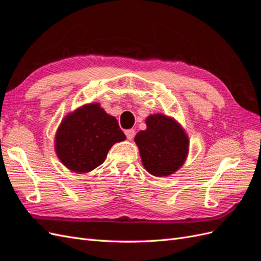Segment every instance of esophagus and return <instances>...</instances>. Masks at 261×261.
<instances>
[{"instance_id":"obj_1","label":"esophagus","mask_w":261,"mask_h":261,"mask_svg":"<svg viewBox=\"0 0 261 261\" xmlns=\"http://www.w3.org/2000/svg\"><path fill=\"white\" fill-rule=\"evenodd\" d=\"M125 135H126V137H127L128 140H132L134 138V136H135V130H134V129L126 130L125 132Z\"/></svg>"}]
</instances>
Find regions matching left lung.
I'll list each match as a JSON object with an SVG mask.
<instances>
[{
	"label": "left lung",
	"mask_w": 261,
	"mask_h": 261,
	"mask_svg": "<svg viewBox=\"0 0 261 261\" xmlns=\"http://www.w3.org/2000/svg\"><path fill=\"white\" fill-rule=\"evenodd\" d=\"M146 125L147 128L134 138L144 168L156 177L174 174L189 152L187 133L174 117L162 113L147 116Z\"/></svg>",
	"instance_id": "obj_1"
}]
</instances>
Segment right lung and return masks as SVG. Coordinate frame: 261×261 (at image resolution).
<instances>
[{
    "label": "right lung",
    "mask_w": 261,
    "mask_h": 261,
    "mask_svg": "<svg viewBox=\"0 0 261 261\" xmlns=\"http://www.w3.org/2000/svg\"><path fill=\"white\" fill-rule=\"evenodd\" d=\"M126 139L117 120L99 102L78 107L61 121L54 136V150L69 171L83 174L105 162L111 147Z\"/></svg>",
    "instance_id": "right-lung-1"
}]
</instances>
